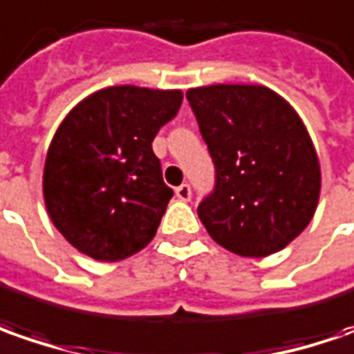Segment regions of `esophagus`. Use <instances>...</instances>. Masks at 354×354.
<instances>
[{"mask_svg":"<svg viewBox=\"0 0 354 354\" xmlns=\"http://www.w3.org/2000/svg\"><path fill=\"white\" fill-rule=\"evenodd\" d=\"M176 198L180 201H189V198H192V189H189L188 184H182V186H178Z\"/></svg>","mask_w":354,"mask_h":354,"instance_id":"34e87169","label":"esophagus"}]
</instances>
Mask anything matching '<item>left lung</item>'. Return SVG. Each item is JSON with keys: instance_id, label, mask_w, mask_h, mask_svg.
Masks as SVG:
<instances>
[{"instance_id": "left-lung-1", "label": "left lung", "mask_w": 354, "mask_h": 354, "mask_svg": "<svg viewBox=\"0 0 354 354\" xmlns=\"http://www.w3.org/2000/svg\"><path fill=\"white\" fill-rule=\"evenodd\" d=\"M215 162V192L198 207L209 237L239 257H268L310 225L322 166L298 111L266 86L186 92Z\"/></svg>"}]
</instances>
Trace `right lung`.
I'll use <instances>...</instances> for the list:
<instances>
[{
	"mask_svg": "<svg viewBox=\"0 0 354 354\" xmlns=\"http://www.w3.org/2000/svg\"><path fill=\"white\" fill-rule=\"evenodd\" d=\"M182 97V90L109 86L62 119L44 160L43 198L50 221L78 252L117 262L153 241L174 194L153 140Z\"/></svg>",
	"mask_w": 354,
	"mask_h": 354,
	"instance_id": "1",
	"label": "right lung"
}]
</instances>
